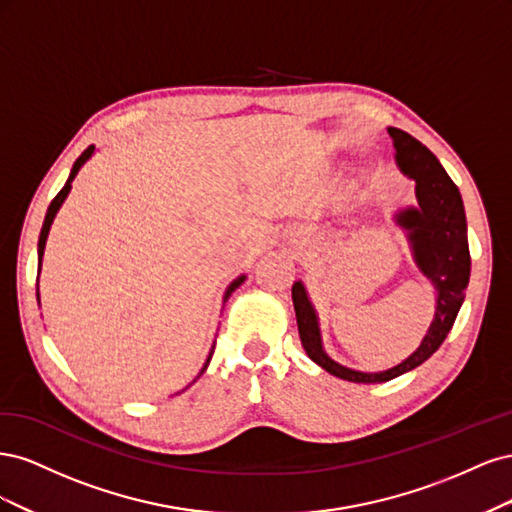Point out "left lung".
<instances>
[{"mask_svg":"<svg viewBox=\"0 0 512 512\" xmlns=\"http://www.w3.org/2000/svg\"><path fill=\"white\" fill-rule=\"evenodd\" d=\"M389 134L395 141L399 168L416 181L418 198V209L401 211L397 222L410 230L416 265L438 288V307L423 344L412 356L393 369L380 371V374H363V371L337 365L324 354L314 307L307 301L303 284L294 282L292 303L294 312H297L301 344L307 356L322 369H327L329 374L348 382H386L425 363L442 346L448 331L453 329L470 282L468 226L459 188L446 175L438 158L414 136L399 128H389Z\"/></svg>","mask_w":512,"mask_h":512,"instance_id":"left-lung-1","label":"left lung"}]
</instances>
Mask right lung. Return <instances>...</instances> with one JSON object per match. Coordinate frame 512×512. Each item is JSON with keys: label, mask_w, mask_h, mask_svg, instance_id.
I'll return each mask as SVG.
<instances>
[{"label": "right lung", "mask_w": 512, "mask_h": 512, "mask_svg": "<svg viewBox=\"0 0 512 512\" xmlns=\"http://www.w3.org/2000/svg\"><path fill=\"white\" fill-rule=\"evenodd\" d=\"M91 153H94V145L91 147H87L81 156H79V160L74 162V166H72V173H70V177H68V181H66V185L64 188L59 190V194L51 200V205H49V209H46V218H44V224H42V230H40V239H38V262L42 260V256H44V245H46V237H49V230H51V224H53V218H55V213L59 211V207H61V203H64L66 200V196H68V192H70V188H72V179L76 177V173H79V168L85 164V160H89V156ZM245 280V275H241L239 280H235L232 282L230 286H228V290H226V294H224V299H228L230 294H232V290L235 288H239L241 286V282ZM213 354V352H211ZM211 354H209V359H207V363H205V367H203V371L207 369V365H209V361H211ZM203 371H200V374H203Z\"/></svg>", "instance_id": "right-lung-1"}]
</instances>
